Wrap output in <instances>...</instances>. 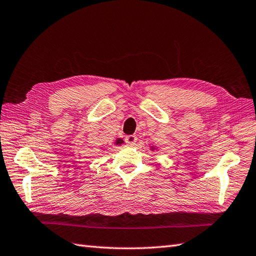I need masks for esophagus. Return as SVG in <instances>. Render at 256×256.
Returning a JSON list of instances; mask_svg holds the SVG:
<instances>
[{
    "label": "esophagus",
    "mask_w": 256,
    "mask_h": 256,
    "mask_svg": "<svg viewBox=\"0 0 256 256\" xmlns=\"http://www.w3.org/2000/svg\"><path fill=\"white\" fill-rule=\"evenodd\" d=\"M136 142H137V136L134 134H129L126 137V144L128 146H134Z\"/></svg>",
    "instance_id": "34e87169"
}]
</instances>
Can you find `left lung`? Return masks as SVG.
I'll use <instances>...</instances> for the list:
<instances>
[{"instance_id":"1","label":"left lung","mask_w":256,"mask_h":256,"mask_svg":"<svg viewBox=\"0 0 256 256\" xmlns=\"http://www.w3.org/2000/svg\"><path fill=\"white\" fill-rule=\"evenodd\" d=\"M152 150H154V148H153V146H152Z\"/></svg>"}]
</instances>
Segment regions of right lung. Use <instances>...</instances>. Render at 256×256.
Segmentation results:
<instances>
[{
    "label": "right lung",
    "mask_w": 256,
    "mask_h": 256,
    "mask_svg": "<svg viewBox=\"0 0 256 256\" xmlns=\"http://www.w3.org/2000/svg\"><path fill=\"white\" fill-rule=\"evenodd\" d=\"M124 144V140H122V139H120V138H118V139L115 141V144H116V146H118V144Z\"/></svg>",
    "instance_id": "add662e5"
}]
</instances>
